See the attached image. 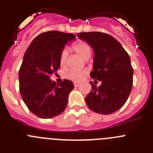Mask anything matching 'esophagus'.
I'll list each match as a JSON object with an SVG mask.
<instances>
[{
    "instance_id": "esophagus-1",
    "label": "esophagus",
    "mask_w": 153,
    "mask_h": 153,
    "mask_svg": "<svg viewBox=\"0 0 153 153\" xmlns=\"http://www.w3.org/2000/svg\"><path fill=\"white\" fill-rule=\"evenodd\" d=\"M74 86H76H76H79V85H80V83H79V82H74Z\"/></svg>"
}]
</instances>
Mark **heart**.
Returning a JSON list of instances; mask_svg holds the SVG:
<instances>
[{"instance_id": "obj_1", "label": "heart", "mask_w": 153, "mask_h": 153, "mask_svg": "<svg viewBox=\"0 0 153 153\" xmlns=\"http://www.w3.org/2000/svg\"><path fill=\"white\" fill-rule=\"evenodd\" d=\"M73 50L75 51L76 53L79 55L81 57L83 58V60H87L90 58L92 53V49L91 47L88 43H86L85 41H82L79 40L72 46ZM67 56H68V52L66 49L63 50L60 53V63L62 67L66 64V62L67 60ZM86 72L84 70H71L70 71L65 74V77L68 79H71V80H76L79 81L80 79H83L86 76Z\"/></svg>"}]
</instances>
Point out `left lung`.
I'll use <instances>...</instances> for the list:
<instances>
[{"label": "left lung", "instance_id": "8db88e82", "mask_svg": "<svg viewBox=\"0 0 153 153\" xmlns=\"http://www.w3.org/2000/svg\"><path fill=\"white\" fill-rule=\"evenodd\" d=\"M77 36L93 49L90 76L102 82L98 87L90 82L92 89L85 98L86 105L100 114L115 113L126 103L132 90L133 69L129 54L120 42L107 33L83 32Z\"/></svg>", "mask_w": 153, "mask_h": 153}]
</instances>
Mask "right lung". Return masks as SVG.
<instances>
[{"mask_svg": "<svg viewBox=\"0 0 153 153\" xmlns=\"http://www.w3.org/2000/svg\"><path fill=\"white\" fill-rule=\"evenodd\" d=\"M75 38L73 33L47 31L36 36L24 53L19 70L20 92L24 103L36 117L53 118L67 107L74 83L63 79L56 84L50 76L60 68V53L66 44Z\"/></svg>", "mask_w": 153, "mask_h": 153, "instance_id": "obj_1", "label": "right lung"}]
</instances>
